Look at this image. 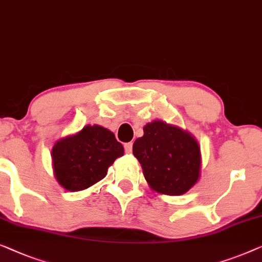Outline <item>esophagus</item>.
<instances>
[{
	"mask_svg": "<svg viewBox=\"0 0 262 262\" xmlns=\"http://www.w3.org/2000/svg\"><path fill=\"white\" fill-rule=\"evenodd\" d=\"M124 149H125V152H126V154H131L132 152V143L125 144Z\"/></svg>",
	"mask_w": 262,
	"mask_h": 262,
	"instance_id": "obj_1",
	"label": "esophagus"
}]
</instances>
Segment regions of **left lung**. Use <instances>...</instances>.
I'll return each instance as SVG.
<instances>
[{"instance_id": "obj_1", "label": "left lung", "mask_w": 262, "mask_h": 262, "mask_svg": "<svg viewBox=\"0 0 262 262\" xmlns=\"http://www.w3.org/2000/svg\"><path fill=\"white\" fill-rule=\"evenodd\" d=\"M144 135L135 140L132 152L138 159L144 177L157 194L178 196L190 190L201 176L202 157L190 132L163 120L143 127Z\"/></svg>"}]
</instances>
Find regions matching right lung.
Instances as JSON below:
<instances>
[{"label":"right lung","instance_id":"1","mask_svg":"<svg viewBox=\"0 0 262 262\" xmlns=\"http://www.w3.org/2000/svg\"><path fill=\"white\" fill-rule=\"evenodd\" d=\"M123 155L124 147L113 132L100 125H86L56 140L52 149L53 171L63 189L80 191L103 180Z\"/></svg>","mask_w":262,"mask_h":262}]
</instances>
